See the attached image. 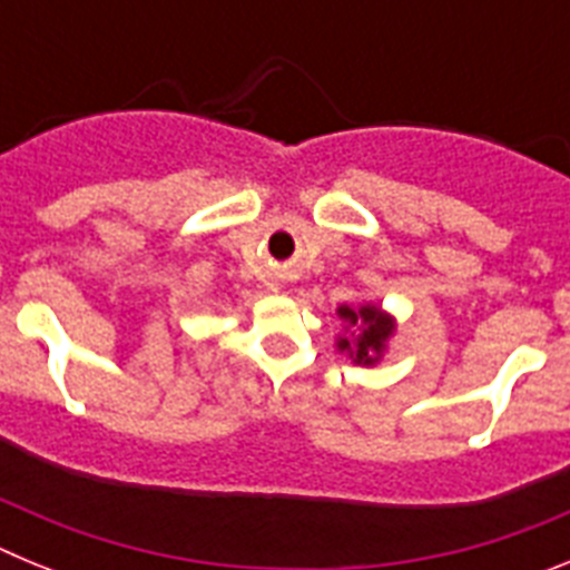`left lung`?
Returning a JSON list of instances; mask_svg holds the SVG:
<instances>
[{
	"instance_id": "obj_1",
	"label": "left lung",
	"mask_w": 570,
	"mask_h": 570,
	"mask_svg": "<svg viewBox=\"0 0 570 570\" xmlns=\"http://www.w3.org/2000/svg\"><path fill=\"white\" fill-rule=\"evenodd\" d=\"M340 320L347 325V334L336 340L342 354L351 356L354 365H376L385 354V342L394 334V316H387L376 305H342Z\"/></svg>"
}]
</instances>
